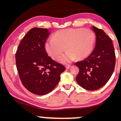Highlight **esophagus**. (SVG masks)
Returning <instances> with one entry per match:
<instances>
[{
  "instance_id": "obj_1",
  "label": "esophagus",
  "mask_w": 121,
  "mask_h": 121,
  "mask_svg": "<svg viewBox=\"0 0 121 121\" xmlns=\"http://www.w3.org/2000/svg\"><path fill=\"white\" fill-rule=\"evenodd\" d=\"M70 66H71V65L69 64H67L65 65V68H66V69H69L70 68Z\"/></svg>"
}]
</instances>
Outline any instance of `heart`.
Returning a JSON list of instances; mask_svg holds the SVG:
<instances>
[{
	"label": "heart",
	"mask_w": 121,
	"mask_h": 121,
	"mask_svg": "<svg viewBox=\"0 0 121 121\" xmlns=\"http://www.w3.org/2000/svg\"><path fill=\"white\" fill-rule=\"evenodd\" d=\"M95 42V35L91 29L69 28L56 31L53 39L46 40L45 49L55 60L59 59L66 49L68 52L60 59V61L67 64L76 58L83 59L89 56Z\"/></svg>",
	"instance_id": "1"
}]
</instances>
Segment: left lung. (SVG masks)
I'll list each match as a JSON object with an SVG mask.
<instances>
[{
    "instance_id": "1",
    "label": "left lung",
    "mask_w": 121,
    "mask_h": 121,
    "mask_svg": "<svg viewBox=\"0 0 121 121\" xmlns=\"http://www.w3.org/2000/svg\"><path fill=\"white\" fill-rule=\"evenodd\" d=\"M93 28L96 35L95 48L86 59L76 63L79 68L77 82L88 91H95L105 85L116 65L115 51L111 39L103 30L94 26Z\"/></svg>"
}]
</instances>
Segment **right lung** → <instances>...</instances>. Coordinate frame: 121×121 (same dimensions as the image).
Wrapping results in <instances>:
<instances>
[{"label": "right lung", "instance_id": "obj_1", "mask_svg": "<svg viewBox=\"0 0 121 121\" xmlns=\"http://www.w3.org/2000/svg\"><path fill=\"white\" fill-rule=\"evenodd\" d=\"M49 35L47 28H33L22 40L15 55L22 84L37 95H45L53 91L65 69L48 56L45 43Z\"/></svg>", "mask_w": 121, "mask_h": 121}]
</instances>
